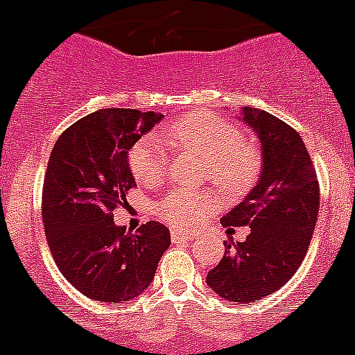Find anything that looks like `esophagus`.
Returning a JSON list of instances; mask_svg holds the SVG:
<instances>
[{"instance_id": "esophagus-1", "label": "esophagus", "mask_w": 355, "mask_h": 355, "mask_svg": "<svg viewBox=\"0 0 355 355\" xmlns=\"http://www.w3.org/2000/svg\"><path fill=\"white\" fill-rule=\"evenodd\" d=\"M193 235H187V233H180L177 232V230H173L171 232V241L173 243H189V241H193Z\"/></svg>"}]
</instances>
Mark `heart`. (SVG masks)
<instances>
[{
	"label": "heart",
	"mask_w": 355,
	"mask_h": 355,
	"mask_svg": "<svg viewBox=\"0 0 355 355\" xmlns=\"http://www.w3.org/2000/svg\"><path fill=\"white\" fill-rule=\"evenodd\" d=\"M175 146L204 157V178L226 197H241L255 186L261 175L262 157L255 144L243 138L235 123L213 112H191L166 129ZM129 168L140 184L157 186L168 168V153L162 140L144 135L129 149ZM217 207L211 193L175 189L157 204L160 217L178 230H195Z\"/></svg>",
	"instance_id": "heart-1"
}]
</instances>
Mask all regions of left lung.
I'll return each mask as SVG.
<instances>
[{
    "label": "left lung",
    "mask_w": 355,
    "mask_h": 355,
    "mask_svg": "<svg viewBox=\"0 0 355 355\" xmlns=\"http://www.w3.org/2000/svg\"><path fill=\"white\" fill-rule=\"evenodd\" d=\"M241 118L261 142L262 171L220 223L250 226L252 233L244 243L224 244V257L206 282L226 301L255 302L277 292L301 266L318 223L319 182L295 129L257 107H243Z\"/></svg>",
    "instance_id": "left-lung-1"
}]
</instances>
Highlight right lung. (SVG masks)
Instances as JSON below:
<instances>
[{
	"label": "right lung",
	"instance_id": "add662e5",
	"mask_svg": "<svg viewBox=\"0 0 355 355\" xmlns=\"http://www.w3.org/2000/svg\"><path fill=\"white\" fill-rule=\"evenodd\" d=\"M162 120L160 112L100 109L60 135L43 180L42 217L60 272L93 301L138 297L171 244L169 230L149 220L128 233L112 211L135 187L128 153Z\"/></svg>",
	"mask_w": 355,
	"mask_h": 355
}]
</instances>
